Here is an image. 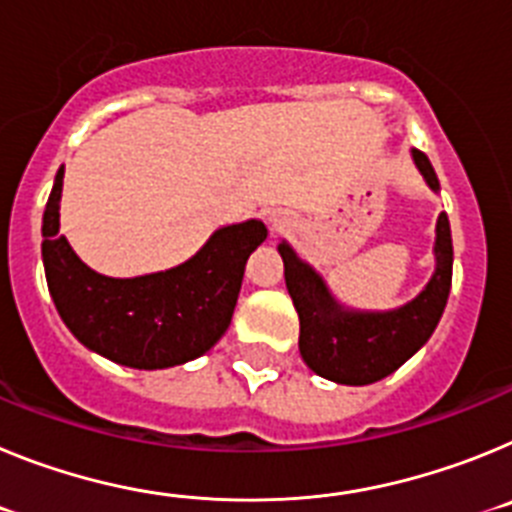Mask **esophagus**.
I'll return each mask as SVG.
<instances>
[{
  "label": "esophagus",
  "instance_id": "34e87169",
  "mask_svg": "<svg viewBox=\"0 0 512 512\" xmlns=\"http://www.w3.org/2000/svg\"><path fill=\"white\" fill-rule=\"evenodd\" d=\"M279 225H282V223H279L277 217H274V220H271V230H279Z\"/></svg>",
  "mask_w": 512,
  "mask_h": 512
}]
</instances>
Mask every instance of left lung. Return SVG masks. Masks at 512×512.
Here are the masks:
<instances>
[{
    "instance_id": "left-lung-1",
    "label": "left lung",
    "mask_w": 512,
    "mask_h": 512,
    "mask_svg": "<svg viewBox=\"0 0 512 512\" xmlns=\"http://www.w3.org/2000/svg\"><path fill=\"white\" fill-rule=\"evenodd\" d=\"M425 182L438 189L428 156L413 151ZM284 279L300 315V354L312 372L338 384H372L400 369L436 330L449 300L454 246L446 212L436 225V274L428 287L400 310L346 312L328 295L323 279L282 243Z\"/></svg>"
}]
</instances>
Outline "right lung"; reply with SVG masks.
Returning a JSON list of instances; mask_svg holds the SVG:
<instances>
[{"label": "right lung", "instance_id": "add662e5", "mask_svg": "<svg viewBox=\"0 0 512 512\" xmlns=\"http://www.w3.org/2000/svg\"><path fill=\"white\" fill-rule=\"evenodd\" d=\"M61 189L58 169L43 212V264L66 328L87 348L133 369H166L210 351L228 330L243 269L266 241V225H228L176 269L112 279L89 269L58 233Z\"/></svg>", "mask_w": 512, "mask_h": 512}]
</instances>
